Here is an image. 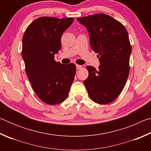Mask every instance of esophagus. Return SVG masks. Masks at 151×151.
<instances>
[{"instance_id":"1","label":"esophagus","mask_w":151,"mask_h":151,"mask_svg":"<svg viewBox=\"0 0 151 151\" xmlns=\"http://www.w3.org/2000/svg\"><path fill=\"white\" fill-rule=\"evenodd\" d=\"M81 67H82L81 65H76V69H80V68H81Z\"/></svg>"}]
</instances>
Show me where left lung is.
<instances>
[{
	"instance_id": "1",
	"label": "left lung",
	"mask_w": 151,
	"mask_h": 151,
	"mask_svg": "<svg viewBox=\"0 0 151 151\" xmlns=\"http://www.w3.org/2000/svg\"><path fill=\"white\" fill-rule=\"evenodd\" d=\"M87 29L91 47L98 57L99 69L87 66L84 84L92 101L108 104L119 96L129 74L131 46L129 35L121 22L104 14L78 18Z\"/></svg>"
}]
</instances>
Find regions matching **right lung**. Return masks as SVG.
<instances>
[{"mask_svg":"<svg viewBox=\"0 0 151 151\" xmlns=\"http://www.w3.org/2000/svg\"><path fill=\"white\" fill-rule=\"evenodd\" d=\"M73 20L40 17L27 27L22 38V57L28 78L38 97L50 105L67 98L75 78V64L63 65L54 59L61 48V37Z\"/></svg>","mask_w":151,"mask_h":151,"instance_id":"1","label":"right lung"}]
</instances>
